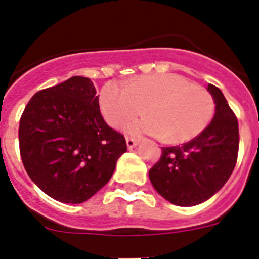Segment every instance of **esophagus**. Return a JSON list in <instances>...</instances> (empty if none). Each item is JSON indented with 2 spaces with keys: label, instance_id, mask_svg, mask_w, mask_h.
Returning <instances> with one entry per match:
<instances>
[{
  "label": "esophagus",
  "instance_id": "obj_1",
  "mask_svg": "<svg viewBox=\"0 0 259 259\" xmlns=\"http://www.w3.org/2000/svg\"><path fill=\"white\" fill-rule=\"evenodd\" d=\"M125 143H127L128 149H132V148H135L137 145V141L135 139H132V137H125Z\"/></svg>",
  "mask_w": 259,
  "mask_h": 259
}]
</instances>
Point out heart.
Listing matches in <instances>:
<instances>
[{"label":"heart","mask_w":259,"mask_h":259,"mask_svg":"<svg viewBox=\"0 0 259 259\" xmlns=\"http://www.w3.org/2000/svg\"><path fill=\"white\" fill-rule=\"evenodd\" d=\"M102 115L120 128L145 109L148 118L128 124L132 135L148 134L171 144L193 140L206 130L215 111L211 93L180 75H146L125 87L110 81L100 93Z\"/></svg>","instance_id":"b5f03b06"}]
</instances>
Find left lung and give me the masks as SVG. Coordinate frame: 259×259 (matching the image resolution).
<instances>
[{
	"label": "left lung",
	"mask_w": 259,
	"mask_h": 259,
	"mask_svg": "<svg viewBox=\"0 0 259 259\" xmlns=\"http://www.w3.org/2000/svg\"><path fill=\"white\" fill-rule=\"evenodd\" d=\"M215 114L206 130L182 146L162 148L149 170L155 191L178 206H194L212 197L230 179L239 152V123L219 88L207 85Z\"/></svg>",
	"instance_id": "obj_1"
}]
</instances>
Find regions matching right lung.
Listing matches in <instances>:
<instances>
[{
  "instance_id": "1",
  "label": "right lung",
  "mask_w": 259,
  "mask_h": 259,
  "mask_svg": "<svg viewBox=\"0 0 259 259\" xmlns=\"http://www.w3.org/2000/svg\"><path fill=\"white\" fill-rule=\"evenodd\" d=\"M19 149L41 191L59 202L81 203L106 185L127 144L105 123L91 79L72 76L29 100Z\"/></svg>"
}]
</instances>
